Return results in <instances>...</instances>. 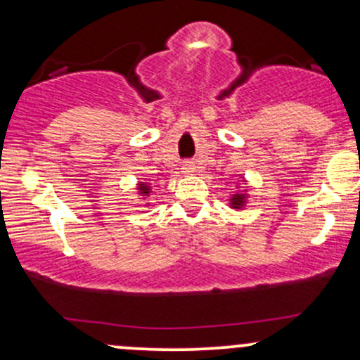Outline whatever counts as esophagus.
Returning <instances> with one entry per match:
<instances>
[{
	"mask_svg": "<svg viewBox=\"0 0 360 360\" xmlns=\"http://www.w3.org/2000/svg\"><path fill=\"white\" fill-rule=\"evenodd\" d=\"M183 172L184 174H193V172H196V166H194V162H191V160H186L183 164Z\"/></svg>",
	"mask_w": 360,
	"mask_h": 360,
	"instance_id": "obj_1",
	"label": "esophagus"
}]
</instances>
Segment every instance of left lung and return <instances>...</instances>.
Returning <instances> with one entry per match:
<instances>
[{
	"instance_id": "obj_1",
	"label": "left lung",
	"mask_w": 360,
	"mask_h": 360,
	"mask_svg": "<svg viewBox=\"0 0 360 360\" xmlns=\"http://www.w3.org/2000/svg\"><path fill=\"white\" fill-rule=\"evenodd\" d=\"M247 203V194L245 193H235L230 200V206L235 210H240Z\"/></svg>"
}]
</instances>
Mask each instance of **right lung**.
Returning a JSON list of instances; mask_svg holds the SVG:
<instances>
[{
  "label": "right lung",
  "instance_id": "right-lung-1",
  "mask_svg": "<svg viewBox=\"0 0 360 360\" xmlns=\"http://www.w3.org/2000/svg\"><path fill=\"white\" fill-rule=\"evenodd\" d=\"M137 188H139V191H140V194H142L143 198H147L148 194H150V186H148L147 183H140V184L137 186ZM147 205H148V203H147Z\"/></svg>",
  "mask_w": 360,
  "mask_h": 360
}]
</instances>
